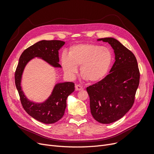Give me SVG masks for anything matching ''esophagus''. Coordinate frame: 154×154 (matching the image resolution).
Segmentation results:
<instances>
[{
	"mask_svg": "<svg viewBox=\"0 0 154 154\" xmlns=\"http://www.w3.org/2000/svg\"><path fill=\"white\" fill-rule=\"evenodd\" d=\"M75 88H76V90L77 91H80V90H83V87H82L81 85H76L75 86Z\"/></svg>",
	"mask_w": 154,
	"mask_h": 154,
	"instance_id": "esophagus-1",
	"label": "esophagus"
}]
</instances>
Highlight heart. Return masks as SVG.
I'll return each instance as SVG.
<instances>
[{
    "label": "heart",
    "instance_id": "obj_1",
    "mask_svg": "<svg viewBox=\"0 0 154 154\" xmlns=\"http://www.w3.org/2000/svg\"><path fill=\"white\" fill-rule=\"evenodd\" d=\"M112 53L107 47L94 44L71 46L68 55L61 56V64L66 75L73 76L80 66V75L86 81L97 82L106 76L112 63Z\"/></svg>",
    "mask_w": 154,
    "mask_h": 154
}]
</instances>
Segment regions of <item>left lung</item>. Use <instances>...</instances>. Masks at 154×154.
Returning a JSON list of instances; mask_svg holds the SVG:
<instances>
[{"label": "left lung", "mask_w": 154, "mask_h": 154, "mask_svg": "<svg viewBox=\"0 0 154 154\" xmlns=\"http://www.w3.org/2000/svg\"><path fill=\"white\" fill-rule=\"evenodd\" d=\"M108 42L114 50L116 61L110 73L89 86L91 114L102 124L122 118L132 107L140 83V71L133 53L113 38L98 39Z\"/></svg>", "instance_id": "left-lung-1"}]
</instances>
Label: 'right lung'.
Listing matches in <instances>:
<instances>
[{
	"label": "right lung",
	"instance_id": "add662e5",
	"mask_svg": "<svg viewBox=\"0 0 154 154\" xmlns=\"http://www.w3.org/2000/svg\"><path fill=\"white\" fill-rule=\"evenodd\" d=\"M64 44V42L60 40H42L36 43L21 54L15 71V84L23 109L32 118L45 124L54 123L63 118L66 107V99L75 91V83L57 84L52 95L45 102L35 103L28 100L21 90L22 73L28 61L35 57L42 58L54 67H60L59 50Z\"/></svg>",
	"mask_w": 154,
	"mask_h": 154
}]
</instances>
